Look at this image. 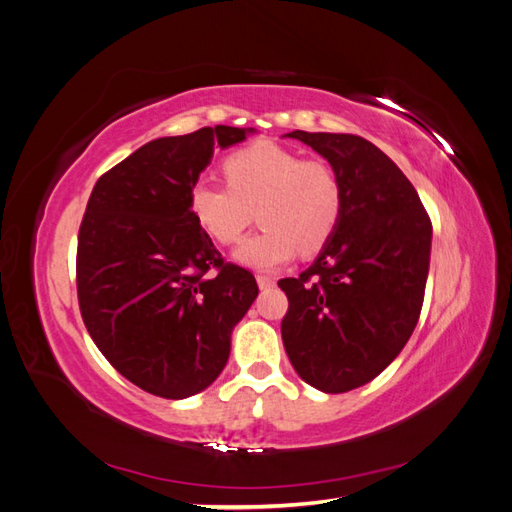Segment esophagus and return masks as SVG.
<instances>
[{"instance_id": "obj_1", "label": "esophagus", "mask_w": 512, "mask_h": 512, "mask_svg": "<svg viewBox=\"0 0 512 512\" xmlns=\"http://www.w3.org/2000/svg\"><path fill=\"white\" fill-rule=\"evenodd\" d=\"M256 282H258L260 289H271V286L276 284V280H273L271 276H265V273H258V276H256Z\"/></svg>"}]
</instances>
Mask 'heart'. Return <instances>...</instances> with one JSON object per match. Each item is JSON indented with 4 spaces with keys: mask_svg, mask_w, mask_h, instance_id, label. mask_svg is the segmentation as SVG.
I'll return each mask as SVG.
<instances>
[{
    "mask_svg": "<svg viewBox=\"0 0 512 512\" xmlns=\"http://www.w3.org/2000/svg\"><path fill=\"white\" fill-rule=\"evenodd\" d=\"M228 186L199 178L189 189V213L210 239L234 245L254 221L263 230L236 249L241 265L278 269L302 249L315 254L343 215V184L326 160L302 158L289 147L260 141L223 160Z\"/></svg>",
    "mask_w": 512,
    "mask_h": 512,
    "instance_id": "b5f03b06",
    "label": "heart"
}]
</instances>
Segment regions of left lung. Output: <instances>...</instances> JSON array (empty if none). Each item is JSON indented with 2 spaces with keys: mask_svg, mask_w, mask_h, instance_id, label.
<instances>
[{
  "mask_svg": "<svg viewBox=\"0 0 512 512\" xmlns=\"http://www.w3.org/2000/svg\"><path fill=\"white\" fill-rule=\"evenodd\" d=\"M343 184V215L297 278L282 341L299 378L323 393L358 389L389 367L413 334L426 291L432 223L415 186L382 149L356 134L304 132Z\"/></svg>",
  "mask_w": 512,
  "mask_h": 512,
  "instance_id": "obj_1",
  "label": "left lung"
}]
</instances>
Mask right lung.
I'll return each mask as SVG.
<instances>
[{
  "label": "right lung",
  "instance_id": "1",
  "mask_svg": "<svg viewBox=\"0 0 512 512\" xmlns=\"http://www.w3.org/2000/svg\"><path fill=\"white\" fill-rule=\"evenodd\" d=\"M249 132L215 126L149 141L106 171L86 204L76 258L84 326L123 378L165 400L217 380L258 295L252 273L223 263L189 213L215 145Z\"/></svg>",
  "mask_w": 512,
  "mask_h": 512
}]
</instances>
